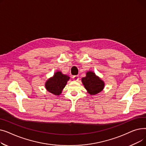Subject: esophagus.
Here are the masks:
<instances>
[{"instance_id":"34e87169","label":"esophagus","mask_w":146,"mask_h":146,"mask_svg":"<svg viewBox=\"0 0 146 146\" xmlns=\"http://www.w3.org/2000/svg\"><path fill=\"white\" fill-rule=\"evenodd\" d=\"M73 80H75V81H78L79 79V76H78V75L73 76Z\"/></svg>"}]
</instances>
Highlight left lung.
<instances>
[{
    "instance_id": "8db88e82",
    "label": "left lung",
    "mask_w": 146,
    "mask_h": 146,
    "mask_svg": "<svg viewBox=\"0 0 146 146\" xmlns=\"http://www.w3.org/2000/svg\"><path fill=\"white\" fill-rule=\"evenodd\" d=\"M82 82L90 95H95L100 93L105 88L104 81L92 71L86 72L85 77L82 79Z\"/></svg>"
}]
</instances>
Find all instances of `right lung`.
Returning a JSON list of instances; mask_svg holds the SVG:
<instances>
[{
  "mask_svg": "<svg viewBox=\"0 0 146 146\" xmlns=\"http://www.w3.org/2000/svg\"><path fill=\"white\" fill-rule=\"evenodd\" d=\"M69 79L70 77L68 76L63 74L60 71H57L52 77L45 82V89L53 95H60Z\"/></svg>",
  "mask_w": 146,
  "mask_h": 146,
  "instance_id": "obj_1",
  "label": "right lung"
}]
</instances>
